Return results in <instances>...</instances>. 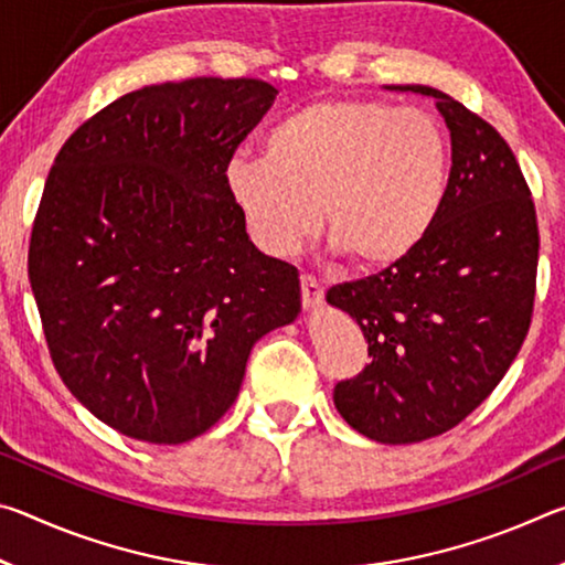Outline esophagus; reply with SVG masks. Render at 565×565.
I'll return each instance as SVG.
<instances>
[{
    "mask_svg": "<svg viewBox=\"0 0 565 565\" xmlns=\"http://www.w3.org/2000/svg\"><path fill=\"white\" fill-rule=\"evenodd\" d=\"M301 301L306 311L319 309V303L323 301V289L321 284L313 279L311 274H301Z\"/></svg>",
    "mask_w": 565,
    "mask_h": 565,
    "instance_id": "esophagus-1",
    "label": "esophagus"
}]
</instances>
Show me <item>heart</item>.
<instances>
[{
	"label": "heart",
	"instance_id": "heart-1",
	"mask_svg": "<svg viewBox=\"0 0 565 565\" xmlns=\"http://www.w3.org/2000/svg\"><path fill=\"white\" fill-rule=\"evenodd\" d=\"M226 189L256 244L291 256L321 228L361 269H386L431 232L451 184V147L431 114L327 99L281 119L266 154L226 161Z\"/></svg>",
	"mask_w": 565,
	"mask_h": 565
}]
</instances>
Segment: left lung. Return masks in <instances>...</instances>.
Listing matches in <instances>:
<instances>
[{
    "mask_svg": "<svg viewBox=\"0 0 565 565\" xmlns=\"http://www.w3.org/2000/svg\"><path fill=\"white\" fill-rule=\"evenodd\" d=\"M451 131L441 216L406 259L331 286L369 341L371 363L333 404L379 444H416L461 424L499 386L531 327L539 222L511 147L489 121L424 84Z\"/></svg>",
    "mask_w": 565,
    "mask_h": 565,
    "instance_id": "1",
    "label": "left lung"
}]
</instances>
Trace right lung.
Wrapping results in <instances>:
<instances>
[{
  "label": "right lung",
  "mask_w": 565,
  "mask_h": 565,
  "mask_svg": "<svg viewBox=\"0 0 565 565\" xmlns=\"http://www.w3.org/2000/svg\"><path fill=\"white\" fill-rule=\"evenodd\" d=\"M276 94L262 79L151 84L54 159L30 284L66 388L124 436L171 446L209 431L254 343L299 317V271L252 244L224 177Z\"/></svg>",
  "instance_id": "1"
}]
</instances>
